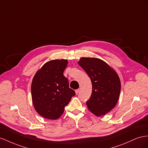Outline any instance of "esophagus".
Returning a JSON list of instances; mask_svg holds the SVG:
<instances>
[{
  "instance_id": "1",
  "label": "esophagus",
  "mask_w": 148,
  "mask_h": 148,
  "mask_svg": "<svg viewBox=\"0 0 148 148\" xmlns=\"http://www.w3.org/2000/svg\"><path fill=\"white\" fill-rule=\"evenodd\" d=\"M79 88H78V89H76V90H75V94H76L77 95L79 94Z\"/></svg>"
}]
</instances>
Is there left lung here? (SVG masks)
<instances>
[{"mask_svg":"<svg viewBox=\"0 0 148 148\" xmlns=\"http://www.w3.org/2000/svg\"><path fill=\"white\" fill-rule=\"evenodd\" d=\"M78 64L90 78L92 92L87 102L88 109L97 116L112 110L119 100L121 82L117 73L106 62L95 58H81Z\"/></svg>","mask_w":148,"mask_h":148,"instance_id":"8db88e82","label":"left lung"}]
</instances>
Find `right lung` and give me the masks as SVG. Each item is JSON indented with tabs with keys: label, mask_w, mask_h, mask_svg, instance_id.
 Here are the masks:
<instances>
[{
	"label": "right lung",
	"mask_w": 148,
	"mask_h": 148,
	"mask_svg": "<svg viewBox=\"0 0 148 148\" xmlns=\"http://www.w3.org/2000/svg\"><path fill=\"white\" fill-rule=\"evenodd\" d=\"M67 65L66 60L48 61L37 71L33 79V103L36 111L46 119H59L75 95V91L69 87L68 80L63 75Z\"/></svg>",
	"instance_id": "add662e5"
}]
</instances>
